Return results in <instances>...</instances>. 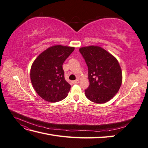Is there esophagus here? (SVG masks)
<instances>
[{
    "label": "esophagus",
    "mask_w": 148,
    "mask_h": 148,
    "mask_svg": "<svg viewBox=\"0 0 148 148\" xmlns=\"http://www.w3.org/2000/svg\"><path fill=\"white\" fill-rule=\"evenodd\" d=\"M78 83H79V80L78 79L75 80V81H73V83H75V84H78Z\"/></svg>",
    "instance_id": "esophagus-1"
}]
</instances>
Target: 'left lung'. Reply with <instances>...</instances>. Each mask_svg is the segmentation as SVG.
Masks as SVG:
<instances>
[{
    "label": "left lung",
    "instance_id": "1",
    "mask_svg": "<svg viewBox=\"0 0 148 148\" xmlns=\"http://www.w3.org/2000/svg\"><path fill=\"white\" fill-rule=\"evenodd\" d=\"M79 51L88 68L89 86L84 90L85 95L93 102H107L122 84V70L117 60L100 47L91 46Z\"/></svg>",
    "mask_w": 148,
    "mask_h": 148
}]
</instances>
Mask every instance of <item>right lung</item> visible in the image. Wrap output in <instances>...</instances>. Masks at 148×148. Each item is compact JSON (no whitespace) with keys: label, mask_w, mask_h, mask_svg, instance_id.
I'll list each match as a JSON object with an SVG mask.
<instances>
[{"label":"right lung","mask_w":148,"mask_h":148,"mask_svg":"<svg viewBox=\"0 0 148 148\" xmlns=\"http://www.w3.org/2000/svg\"><path fill=\"white\" fill-rule=\"evenodd\" d=\"M72 47L53 46L42 52L31 66V83L38 95L48 102L65 98L71 86L66 82L62 68L65 60L74 51Z\"/></svg>","instance_id":"right-lung-1"}]
</instances>
